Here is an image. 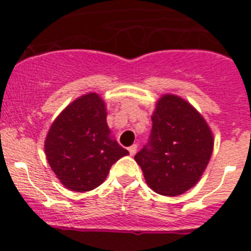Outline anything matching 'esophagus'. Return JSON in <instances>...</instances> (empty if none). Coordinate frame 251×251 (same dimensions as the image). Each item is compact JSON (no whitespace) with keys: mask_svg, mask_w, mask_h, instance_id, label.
Wrapping results in <instances>:
<instances>
[{"mask_svg":"<svg viewBox=\"0 0 251 251\" xmlns=\"http://www.w3.org/2000/svg\"><path fill=\"white\" fill-rule=\"evenodd\" d=\"M128 151H129L130 156H134V154H136V153H137V145L130 146V147L128 148Z\"/></svg>","mask_w":251,"mask_h":251,"instance_id":"obj_1","label":"esophagus"}]
</instances>
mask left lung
I'll return each mask as SVG.
<instances>
[{
	"label": "left lung",
	"mask_w": 251,
	"mask_h": 251,
	"mask_svg": "<svg viewBox=\"0 0 251 251\" xmlns=\"http://www.w3.org/2000/svg\"><path fill=\"white\" fill-rule=\"evenodd\" d=\"M212 150L214 137L202 115L185 99L165 94L152 114L150 141L134 159L153 191L178 196L199 182Z\"/></svg>",
	"instance_id": "8db88e82"
}]
</instances>
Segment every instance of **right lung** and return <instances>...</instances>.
<instances>
[{
    "label": "right lung",
    "instance_id": "add662e5",
    "mask_svg": "<svg viewBox=\"0 0 251 251\" xmlns=\"http://www.w3.org/2000/svg\"><path fill=\"white\" fill-rule=\"evenodd\" d=\"M45 153L60 182L75 192L98 187L115 162L129 154L110 137L105 103L97 93L81 95L57 115Z\"/></svg>",
    "mask_w": 251,
    "mask_h": 251
}]
</instances>
